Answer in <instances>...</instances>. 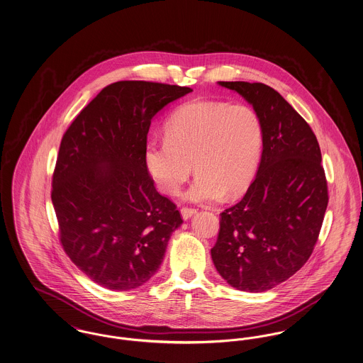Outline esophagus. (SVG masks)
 <instances>
[{"label": "esophagus", "mask_w": 363, "mask_h": 363, "mask_svg": "<svg viewBox=\"0 0 363 363\" xmlns=\"http://www.w3.org/2000/svg\"><path fill=\"white\" fill-rule=\"evenodd\" d=\"M197 212V209L196 208L191 207H182L181 208V215H182V218L186 220V219H189L190 216H193L194 213Z\"/></svg>", "instance_id": "obj_1"}]
</instances>
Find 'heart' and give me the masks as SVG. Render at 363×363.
Here are the masks:
<instances>
[{"instance_id":"1","label":"heart","mask_w":363,"mask_h":363,"mask_svg":"<svg viewBox=\"0 0 363 363\" xmlns=\"http://www.w3.org/2000/svg\"><path fill=\"white\" fill-rule=\"evenodd\" d=\"M166 138L147 143L144 162L156 188L177 194L194 169L188 197L216 201L238 196L250 184L262 148V123L249 104L194 101L166 122Z\"/></svg>"}]
</instances>
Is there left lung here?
<instances>
[{"instance_id": "obj_1", "label": "left lung", "mask_w": 363, "mask_h": 363, "mask_svg": "<svg viewBox=\"0 0 363 363\" xmlns=\"http://www.w3.org/2000/svg\"><path fill=\"white\" fill-rule=\"evenodd\" d=\"M237 91L262 123L259 172L240 203L220 213L212 261L237 290L262 293L309 259L328 206L315 135L277 91L262 83L219 82Z\"/></svg>"}]
</instances>
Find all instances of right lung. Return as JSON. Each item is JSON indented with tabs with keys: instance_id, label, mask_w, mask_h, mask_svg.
Returning <instances> with one entry per match:
<instances>
[{
	"instance_id": "right-lung-1",
	"label": "right lung",
	"mask_w": 363,
	"mask_h": 363,
	"mask_svg": "<svg viewBox=\"0 0 363 363\" xmlns=\"http://www.w3.org/2000/svg\"><path fill=\"white\" fill-rule=\"evenodd\" d=\"M189 86L117 82L64 133L52 179L60 242L74 265L108 290L138 289L159 269L182 216L144 162L151 120Z\"/></svg>"
}]
</instances>
